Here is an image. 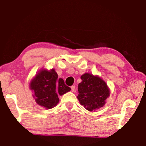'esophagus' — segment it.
<instances>
[{
    "label": "esophagus",
    "instance_id": "34e87169",
    "mask_svg": "<svg viewBox=\"0 0 146 146\" xmlns=\"http://www.w3.org/2000/svg\"><path fill=\"white\" fill-rule=\"evenodd\" d=\"M71 91H72V92H75V86H74V85L71 86Z\"/></svg>",
    "mask_w": 146,
    "mask_h": 146
}]
</instances>
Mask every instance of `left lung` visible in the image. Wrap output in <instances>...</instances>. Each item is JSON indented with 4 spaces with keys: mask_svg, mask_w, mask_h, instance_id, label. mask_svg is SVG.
<instances>
[{
    "mask_svg": "<svg viewBox=\"0 0 146 146\" xmlns=\"http://www.w3.org/2000/svg\"><path fill=\"white\" fill-rule=\"evenodd\" d=\"M81 79L77 96L80 104L90 112L104 106L110 96V89L106 82L98 75L89 73H84Z\"/></svg>",
    "mask_w": 146,
    "mask_h": 146,
    "instance_id": "left-lung-1",
    "label": "left lung"
}]
</instances>
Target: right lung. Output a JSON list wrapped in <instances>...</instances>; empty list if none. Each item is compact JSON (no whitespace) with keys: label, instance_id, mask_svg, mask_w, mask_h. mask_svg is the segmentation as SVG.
I'll return each instance as SVG.
<instances>
[{"label":"right lung","instance_id":"1","mask_svg":"<svg viewBox=\"0 0 146 146\" xmlns=\"http://www.w3.org/2000/svg\"><path fill=\"white\" fill-rule=\"evenodd\" d=\"M30 89L36 103L47 109H51L59 101L58 95H63L71 91L65 85L63 79H58L54 69H42L36 74L30 83Z\"/></svg>","mask_w":146,"mask_h":146}]
</instances>
